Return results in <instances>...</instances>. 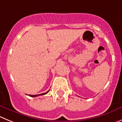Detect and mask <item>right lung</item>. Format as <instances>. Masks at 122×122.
<instances>
[{
  "label": "right lung",
  "instance_id": "add662e5",
  "mask_svg": "<svg viewBox=\"0 0 122 122\" xmlns=\"http://www.w3.org/2000/svg\"><path fill=\"white\" fill-rule=\"evenodd\" d=\"M49 92V90H48V92H47L46 93H42V94H39V95H29V97H38V96H40V95H46V94H47V93Z\"/></svg>",
  "mask_w": 122,
  "mask_h": 122
}]
</instances>
